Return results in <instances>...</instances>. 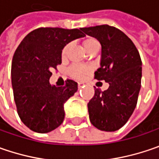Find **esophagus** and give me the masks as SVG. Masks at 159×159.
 Wrapping results in <instances>:
<instances>
[{"mask_svg":"<svg viewBox=\"0 0 159 159\" xmlns=\"http://www.w3.org/2000/svg\"><path fill=\"white\" fill-rule=\"evenodd\" d=\"M84 83H83V82L78 83V88H82V87H84Z\"/></svg>","mask_w":159,"mask_h":159,"instance_id":"esophagus-1","label":"esophagus"}]
</instances>
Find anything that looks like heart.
Masks as SVG:
<instances>
[{
  "label": "heart",
  "instance_id": "b5f03b06",
  "mask_svg": "<svg viewBox=\"0 0 159 159\" xmlns=\"http://www.w3.org/2000/svg\"><path fill=\"white\" fill-rule=\"evenodd\" d=\"M97 44H99V42L94 38H88L84 42V46L87 52ZM69 46L70 45L67 44L64 47V49L62 51V57H66L67 52L69 50ZM90 71H91L90 66H84V65H78V64L74 65L69 68V74L75 78H83Z\"/></svg>",
  "mask_w": 159,
  "mask_h": 159
}]
</instances>
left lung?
I'll list each match as a JSON object with an SVG mask.
<instances>
[{"instance_id":"obj_1","label":"left lung","mask_w":159,"mask_h":159,"mask_svg":"<svg viewBox=\"0 0 159 159\" xmlns=\"http://www.w3.org/2000/svg\"><path fill=\"white\" fill-rule=\"evenodd\" d=\"M82 31L101 45L100 68L95 78L108 89L95 90L88 103L90 121L99 130L115 132L125 125L134 110L142 82V59L125 34L108 25L84 27Z\"/></svg>"}]
</instances>
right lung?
<instances>
[{
  "label": "right lung",
  "mask_w": 159,
  "mask_h": 159,
  "mask_svg": "<svg viewBox=\"0 0 159 159\" xmlns=\"http://www.w3.org/2000/svg\"><path fill=\"white\" fill-rule=\"evenodd\" d=\"M84 36L82 28L41 27L18 45L12 59L11 84L17 114L32 131L46 134L62 124L64 104L77 92V83L66 80L64 86L52 85L51 70L61 64L64 47Z\"/></svg>",
  "instance_id": "add662e5"
}]
</instances>
